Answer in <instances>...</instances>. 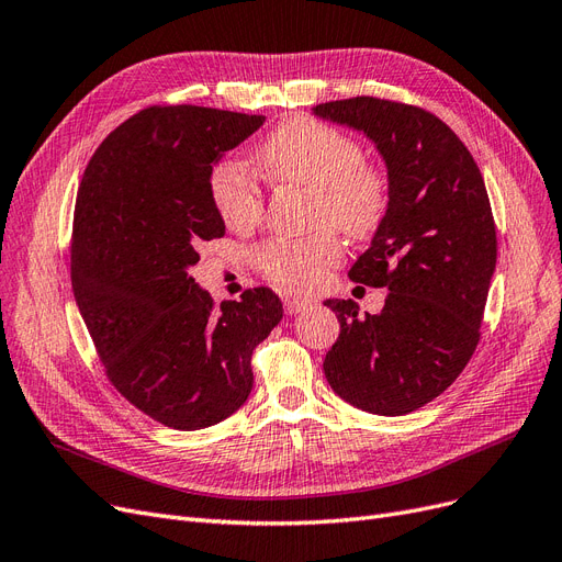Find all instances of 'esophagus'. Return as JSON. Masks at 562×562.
<instances>
[{
    "mask_svg": "<svg viewBox=\"0 0 562 562\" xmlns=\"http://www.w3.org/2000/svg\"><path fill=\"white\" fill-rule=\"evenodd\" d=\"M312 304V302H306V300H297V297H285V302H283V308H285V314L288 316H295V314H300V312H304V308Z\"/></svg>",
    "mask_w": 562,
    "mask_h": 562,
    "instance_id": "esophagus-1",
    "label": "esophagus"
}]
</instances>
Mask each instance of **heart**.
<instances>
[{
	"label": "heart",
	"instance_id": "obj_1",
	"mask_svg": "<svg viewBox=\"0 0 562 562\" xmlns=\"http://www.w3.org/2000/svg\"><path fill=\"white\" fill-rule=\"evenodd\" d=\"M265 177L283 188L314 192V223L333 225L346 237L362 239L383 223L391 202L385 171L364 160L362 144L344 130L308 115L285 119L256 150ZM211 202L221 221L235 232L254 229L265 216L260 186L235 162H221L209 179ZM341 258L333 232L290 241L272 239L254 250L262 277L288 293H312Z\"/></svg>",
	"mask_w": 562,
	"mask_h": 562
}]
</instances>
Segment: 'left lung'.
I'll return each mask as SVG.
<instances>
[{
	"label": "left lung",
	"mask_w": 562,
	"mask_h": 562,
	"mask_svg": "<svg viewBox=\"0 0 562 562\" xmlns=\"http://www.w3.org/2000/svg\"><path fill=\"white\" fill-rule=\"evenodd\" d=\"M312 111L364 132L391 183L372 246L348 272L389 297L376 316H358L353 300L325 302L341 325L325 379L362 412H416L465 370L481 337L497 260L486 186L458 134L420 106L351 97Z\"/></svg>",
	"instance_id": "8db88e82"
}]
</instances>
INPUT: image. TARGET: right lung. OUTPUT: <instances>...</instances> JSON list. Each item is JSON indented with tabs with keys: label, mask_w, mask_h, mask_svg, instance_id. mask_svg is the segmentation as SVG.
I'll list each match as a JSON object with an SVG mask.
<instances>
[{
	"label": "right lung",
	"mask_w": 562,
	"mask_h": 562,
	"mask_svg": "<svg viewBox=\"0 0 562 562\" xmlns=\"http://www.w3.org/2000/svg\"><path fill=\"white\" fill-rule=\"evenodd\" d=\"M265 115L148 106L94 150L79 186L69 244L71 288L109 381L173 430L235 414L254 389L250 356L283 318L260 285L211 300L188 267L225 235L209 179L225 150Z\"/></svg>",
	"instance_id": "obj_1"
}]
</instances>
